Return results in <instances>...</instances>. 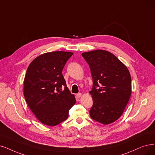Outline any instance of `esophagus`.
Segmentation results:
<instances>
[{
    "label": "esophagus",
    "mask_w": 155,
    "mask_h": 155,
    "mask_svg": "<svg viewBox=\"0 0 155 155\" xmlns=\"http://www.w3.org/2000/svg\"><path fill=\"white\" fill-rule=\"evenodd\" d=\"M81 95H82V94H81V93H79V94H76V97H77L78 98H79Z\"/></svg>",
    "instance_id": "esophagus-1"
}]
</instances>
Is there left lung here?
<instances>
[{"label": "left lung", "mask_w": 155, "mask_h": 155, "mask_svg": "<svg viewBox=\"0 0 155 155\" xmlns=\"http://www.w3.org/2000/svg\"><path fill=\"white\" fill-rule=\"evenodd\" d=\"M90 66L93 87L90 94L94 104L91 118L104 125L117 120L123 114L132 92L127 67L111 53L97 49L82 53Z\"/></svg>", "instance_id": "1"}]
</instances>
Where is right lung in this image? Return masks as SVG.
I'll list each match as a JSON object with an SVG mask.
<instances>
[{
	"instance_id": "1",
	"label": "right lung",
	"mask_w": 155,
	"mask_h": 155,
	"mask_svg": "<svg viewBox=\"0 0 155 155\" xmlns=\"http://www.w3.org/2000/svg\"><path fill=\"white\" fill-rule=\"evenodd\" d=\"M72 54L61 51L46 53L35 58L28 67L24 97L32 112L46 125L54 127L67 120L69 110L76 102L61 74Z\"/></svg>"
}]
</instances>
